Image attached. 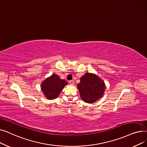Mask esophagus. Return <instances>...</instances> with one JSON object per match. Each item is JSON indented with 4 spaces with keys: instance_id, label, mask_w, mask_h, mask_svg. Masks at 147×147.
Segmentation results:
<instances>
[{
    "instance_id": "obj_1",
    "label": "esophagus",
    "mask_w": 147,
    "mask_h": 147,
    "mask_svg": "<svg viewBox=\"0 0 147 147\" xmlns=\"http://www.w3.org/2000/svg\"><path fill=\"white\" fill-rule=\"evenodd\" d=\"M69 83H70L71 84H74V81H73V80H69Z\"/></svg>"
}]
</instances>
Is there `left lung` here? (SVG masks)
I'll list each match as a JSON object with an SVG mask.
<instances>
[{"mask_svg":"<svg viewBox=\"0 0 147 147\" xmlns=\"http://www.w3.org/2000/svg\"><path fill=\"white\" fill-rule=\"evenodd\" d=\"M78 88L82 99L87 103H94L102 96L105 90L104 82L98 76L86 73L80 78Z\"/></svg>","mask_w":147,"mask_h":147,"instance_id":"left-lung-1","label":"left lung"}]
</instances>
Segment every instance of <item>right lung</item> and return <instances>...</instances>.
<instances>
[{
	"label": "right lung",
	"instance_id": "right-lung-1",
	"mask_svg": "<svg viewBox=\"0 0 147 147\" xmlns=\"http://www.w3.org/2000/svg\"><path fill=\"white\" fill-rule=\"evenodd\" d=\"M67 82L62 80L56 74H52L50 78L42 82L41 88L46 97L49 99H55L60 94Z\"/></svg>",
	"mask_w": 147,
	"mask_h": 147
}]
</instances>
